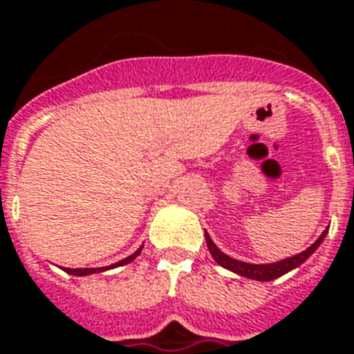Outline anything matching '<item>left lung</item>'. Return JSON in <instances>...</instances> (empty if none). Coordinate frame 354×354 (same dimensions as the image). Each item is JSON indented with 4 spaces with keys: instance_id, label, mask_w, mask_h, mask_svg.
I'll return each instance as SVG.
<instances>
[{
    "instance_id": "1",
    "label": "left lung",
    "mask_w": 354,
    "mask_h": 354,
    "mask_svg": "<svg viewBox=\"0 0 354 354\" xmlns=\"http://www.w3.org/2000/svg\"><path fill=\"white\" fill-rule=\"evenodd\" d=\"M327 234V229L322 232V236L318 238L317 242L313 243L311 247H307L306 251H301L300 254L297 257H291V258H286V260L277 261V263H263V266H257V263H245V261H240V260H234V258L227 257L223 254L214 242L211 240V236L205 232V242L207 247H209V252L212 254V258L216 260V263H220L222 267L229 269V271L236 272L240 277H245V278H251V280H258V281H269V280H274V278H280L283 277L286 272L292 271L295 267L301 266L307 258L311 257L313 252L317 251L318 245L322 243V240L326 238Z\"/></svg>"
}]
</instances>
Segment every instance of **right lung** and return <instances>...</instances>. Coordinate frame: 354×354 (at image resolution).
Listing matches in <instances>:
<instances>
[{"label":"right lung","instance_id":"obj_1","mask_svg":"<svg viewBox=\"0 0 354 354\" xmlns=\"http://www.w3.org/2000/svg\"><path fill=\"white\" fill-rule=\"evenodd\" d=\"M142 252V247L138 249L134 254H131V257H127L125 260H120L118 263H112L111 267H97V269H65V272H68V274H74V277H87V274H94V272H102V271H107V269H112V267H120V266H125V263H129V261H132L134 258L138 257Z\"/></svg>","mask_w":354,"mask_h":354}]
</instances>
